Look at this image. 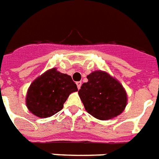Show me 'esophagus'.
Segmentation results:
<instances>
[{"instance_id": "esophagus-1", "label": "esophagus", "mask_w": 159, "mask_h": 159, "mask_svg": "<svg viewBox=\"0 0 159 159\" xmlns=\"http://www.w3.org/2000/svg\"><path fill=\"white\" fill-rule=\"evenodd\" d=\"M77 86L78 89L81 88V86H82V82H77Z\"/></svg>"}]
</instances>
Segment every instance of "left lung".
I'll list each match as a JSON object with an SVG mask.
<instances>
[{
    "label": "left lung",
    "instance_id": "left-lung-1",
    "mask_svg": "<svg viewBox=\"0 0 159 159\" xmlns=\"http://www.w3.org/2000/svg\"><path fill=\"white\" fill-rule=\"evenodd\" d=\"M88 82L78 91L85 109L95 118L109 120L122 113L127 95L121 83L104 71H95L87 76Z\"/></svg>",
    "mask_w": 159,
    "mask_h": 159
}]
</instances>
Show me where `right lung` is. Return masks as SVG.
I'll return each mask as SVG.
<instances>
[{
  "mask_svg": "<svg viewBox=\"0 0 159 159\" xmlns=\"http://www.w3.org/2000/svg\"><path fill=\"white\" fill-rule=\"evenodd\" d=\"M75 91H77V85L70 76L51 68L31 84L26 105L35 116L48 117L61 110L69 95Z\"/></svg>",
  "mask_w": 159,
  "mask_h": 159,
  "instance_id": "1",
  "label": "right lung"
}]
</instances>
